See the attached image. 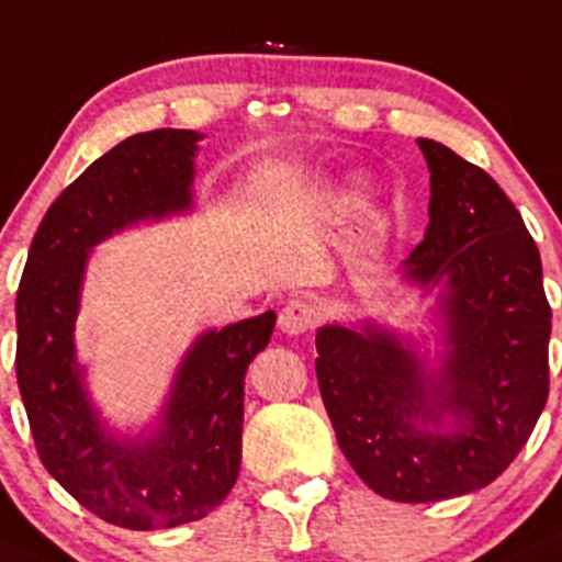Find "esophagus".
Wrapping results in <instances>:
<instances>
[{"label": "esophagus", "instance_id": "obj_1", "mask_svg": "<svg viewBox=\"0 0 562 562\" xmlns=\"http://www.w3.org/2000/svg\"><path fill=\"white\" fill-rule=\"evenodd\" d=\"M315 323H317V312L310 301L293 299L282 306V312H280L282 334H288V336L306 334V330L315 328Z\"/></svg>", "mask_w": 562, "mask_h": 562}]
</instances>
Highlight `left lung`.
<instances>
[{
	"mask_svg": "<svg viewBox=\"0 0 562 562\" xmlns=\"http://www.w3.org/2000/svg\"><path fill=\"white\" fill-rule=\"evenodd\" d=\"M417 145L430 169V223L404 266L428 291L445 285L447 356L428 374L371 323L323 326L315 339L341 452L374 493L401 504L474 493L504 474L547 404L552 330L539 247L517 206L447 145Z\"/></svg>",
	"mask_w": 562,
	"mask_h": 562,
	"instance_id": "1",
	"label": "left lung"
}]
</instances>
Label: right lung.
I'll return each instance as SVG.
<instances>
[{"mask_svg":"<svg viewBox=\"0 0 562 562\" xmlns=\"http://www.w3.org/2000/svg\"><path fill=\"white\" fill-rule=\"evenodd\" d=\"M202 134H134L91 164L45 212L15 296V376L40 460L80 506L128 530L177 528L232 493L241 463L245 374L274 312L206 330L182 358L164 415L139 441L104 428L75 358L88 250L132 223L191 206Z\"/></svg>","mask_w":562,"mask_h":562,"instance_id":"add662e5","label":"right lung"}]
</instances>
